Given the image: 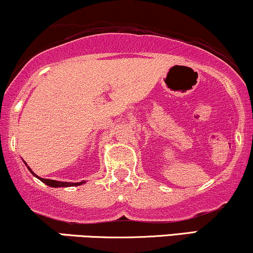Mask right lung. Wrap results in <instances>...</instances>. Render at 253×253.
Instances as JSON below:
<instances>
[{
    "mask_svg": "<svg viewBox=\"0 0 253 253\" xmlns=\"http://www.w3.org/2000/svg\"><path fill=\"white\" fill-rule=\"evenodd\" d=\"M28 168V170L31 171L32 173H33L34 176L37 177V178H39L40 181L42 182H43L45 183V184H47L48 187H52V188H58V187H72V185H81V184H83L84 182H80V183H70V182H59V181H54V179H46V178H42V177H39V176H37L36 173L33 172V171H32L31 169H30V167H27Z\"/></svg>",
    "mask_w": 253,
    "mask_h": 253,
    "instance_id": "add662e5",
    "label": "right lung"
}]
</instances>
